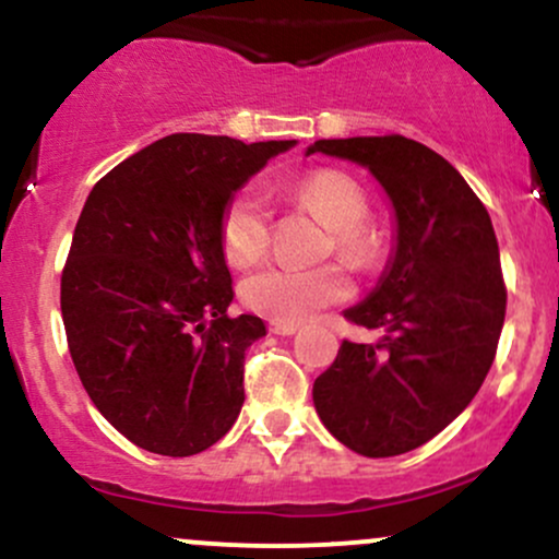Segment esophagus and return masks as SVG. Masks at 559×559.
<instances>
[{"label": "esophagus", "mask_w": 559, "mask_h": 559, "mask_svg": "<svg viewBox=\"0 0 559 559\" xmlns=\"http://www.w3.org/2000/svg\"><path fill=\"white\" fill-rule=\"evenodd\" d=\"M297 331H299L297 323H278V320H273L271 323V333H275V336H292V333Z\"/></svg>", "instance_id": "34e87169"}]
</instances>
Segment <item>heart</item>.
I'll return each mask as SVG.
<instances>
[{
  "label": "heart",
  "mask_w": 559,
  "mask_h": 559,
  "mask_svg": "<svg viewBox=\"0 0 559 559\" xmlns=\"http://www.w3.org/2000/svg\"><path fill=\"white\" fill-rule=\"evenodd\" d=\"M284 194L312 210L331 228L329 249L355 267H370L381 258V239L365 223L368 194L342 170H316L297 178ZM223 254L230 265H254L271 243V210L258 186H243L228 199L221 217ZM352 294V281L342 265L292 267L265 265L241 281L243 307L278 323H299L333 301Z\"/></svg>",
  "instance_id": "obj_1"
}]
</instances>
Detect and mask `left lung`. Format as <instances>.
I'll list each match as a JSON object with an SVG mask.
<instances>
[{
  "instance_id": "obj_1",
  "label": "left lung",
  "mask_w": 559,
  "mask_h": 559,
  "mask_svg": "<svg viewBox=\"0 0 559 559\" xmlns=\"http://www.w3.org/2000/svg\"><path fill=\"white\" fill-rule=\"evenodd\" d=\"M362 165L394 210L386 271L344 318L381 329L344 342L316 378L323 426L365 457L418 449L478 394L497 355L507 292L491 217L444 157L404 136L320 139L307 155Z\"/></svg>"
}]
</instances>
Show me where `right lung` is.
Returning <instances> with one entry per match:
<instances>
[{"mask_svg":"<svg viewBox=\"0 0 559 559\" xmlns=\"http://www.w3.org/2000/svg\"><path fill=\"white\" fill-rule=\"evenodd\" d=\"M294 144L173 133L83 204L60 286L70 357L96 409L146 452H204L239 418L243 352L265 323L228 316L221 217Z\"/></svg>","mask_w":559,"mask_h":559,"instance_id":"right-lung-1","label":"right lung"}]
</instances>
